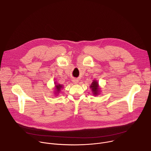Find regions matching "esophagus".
I'll return each mask as SVG.
<instances>
[{"mask_svg":"<svg viewBox=\"0 0 151 151\" xmlns=\"http://www.w3.org/2000/svg\"><path fill=\"white\" fill-rule=\"evenodd\" d=\"M73 82L74 83L76 84V83L78 82V81L77 79H73Z\"/></svg>","mask_w":151,"mask_h":151,"instance_id":"34e87169","label":"esophagus"}]
</instances>
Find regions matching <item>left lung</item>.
<instances>
[{
	"mask_svg": "<svg viewBox=\"0 0 151 151\" xmlns=\"http://www.w3.org/2000/svg\"><path fill=\"white\" fill-rule=\"evenodd\" d=\"M90 88H91L94 95L98 94V93H99V85H98V83L96 81H94L92 82V83L90 86Z\"/></svg>",
	"mask_w": 151,
	"mask_h": 151,
	"instance_id": "1",
	"label": "left lung"
}]
</instances>
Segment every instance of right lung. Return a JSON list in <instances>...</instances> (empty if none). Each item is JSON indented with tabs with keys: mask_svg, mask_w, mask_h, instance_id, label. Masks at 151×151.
Masks as SVG:
<instances>
[{
	"mask_svg": "<svg viewBox=\"0 0 151 151\" xmlns=\"http://www.w3.org/2000/svg\"><path fill=\"white\" fill-rule=\"evenodd\" d=\"M62 85H60V84H58V85H55V88H56V91L57 92H59L60 89L62 88Z\"/></svg>",
	"mask_w": 151,
	"mask_h": 151,
	"instance_id": "1",
	"label": "right lung"
}]
</instances>
